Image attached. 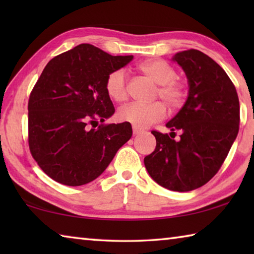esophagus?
<instances>
[{
  "label": "esophagus",
  "instance_id": "34e87169",
  "mask_svg": "<svg viewBox=\"0 0 254 254\" xmlns=\"http://www.w3.org/2000/svg\"><path fill=\"white\" fill-rule=\"evenodd\" d=\"M141 132H142V130H141V128L133 127V134H134V135H137V134H140Z\"/></svg>",
  "mask_w": 254,
  "mask_h": 254
}]
</instances>
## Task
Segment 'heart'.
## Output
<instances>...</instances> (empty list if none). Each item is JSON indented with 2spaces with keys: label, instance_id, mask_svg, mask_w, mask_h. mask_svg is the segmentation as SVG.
<instances>
[{
  "label": "heart",
  "instance_id": "b5f03b06",
  "mask_svg": "<svg viewBox=\"0 0 254 254\" xmlns=\"http://www.w3.org/2000/svg\"><path fill=\"white\" fill-rule=\"evenodd\" d=\"M144 76L158 85L156 97L161 98L170 110H177L186 101L188 95L187 85L178 78L174 66L163 59H149L137 66ZM105 91L115 102H124L127 98V75L123 69H115L107 75ZM161 102L151 104H133L122 107L119 111L120 121L132 124L135 127H147L161 121L166 117V106Z\"/></svg>",
  "mask_w": 254,
  "mask_h": 254
}]
</instances>
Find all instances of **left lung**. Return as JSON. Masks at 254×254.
Returning <instances> with one entry per match:
<instances>
[{"instance_id":"8db88e82","label":"left lung","mask_w":254,"mask_h":254,"mask_svg":"<svg viewBox=\"0 0 254 254\" xmlns=\"http://www.w3.org/2000/svg\"><path fill=\"white\" fill-rule=\"evenodd\" d=\"M173 59L187 76L188 97L166 124L170 135L151 132L157 145L144 166L160 186L190 191L209 182L224 162L239 133L240 103L230 77L207 55L189 49ZM178 129L182 134L176 141L172 134Z\"/></svg>"}]
</instances>
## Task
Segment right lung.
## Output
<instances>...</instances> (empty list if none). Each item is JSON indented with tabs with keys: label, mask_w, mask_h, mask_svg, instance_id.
<instances>
[{
	"label": "right lung",
	"mask_w": 254,
	"mask_h": 254,
	"mask_svg": "<svg viewBox=\"0 0 254 254\" xmlns=\"http://www.w3.org/2000/svg\"><path fill=\"white\" fill-rule=\"evenodd\" d=\"M132 59L81 44L47 64L29 97L28 142L51 179L66 186L91 183L130 140V123L103 122L115 112L106 77Z\"/></svg>",
	"instance_id": "1"
}]
</instances>
